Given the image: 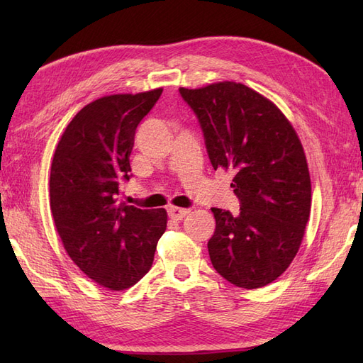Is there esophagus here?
<instances>
[{"mask_svg": "<svg viewBox=\"0 0 363 363\" xmlns=\"http://www.w3.org/2000/svg\"><path fill=\"white\" fill-rule=\"evenodd\" d=\"M188 213H189V208L174 207V206L168 207V215L171 219H174V221H180V219H183Z\"/></svg>", "mask_w": 363, "mask_h": 363, "instance_id": "1", "label": "esophagus"}]
</instances>
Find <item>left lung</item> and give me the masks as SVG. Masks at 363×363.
Returning <instances> with one entry per match:
<instances>
[{
	"mask_svg": "<svg viewBox=\"0 0 363 363\" xmlns=\"http://www.w3.org/2000/svg\"><path fill=\"white\" fill-rule=\"evenodd\" d=\"M179 92L199 118L213 169L235 174L240 212L212 208V265L235 286H265L291 265L309 221L312 188L301 142L280 108L242 83Z\"/></svg>",
	"mask_w": 363,
	"mask_h": 363,
	"instance_id": "1",
	"label": "left lung"
}]
</instances>
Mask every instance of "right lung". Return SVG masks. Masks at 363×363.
I'll return each mask as SVG.
<instances>
[{"instance_id": "add662e5", "label": "right lung", "mask_w": 363, "mask_h": 363, "mask_svg": "<svg viewBox=\"0 0 363 363\" xmlns=\"http://www.w3.org/2000/svg\"><path fill=\"white\" fill-rule=\"evenodd\" d=\"M163 89L98 98L77 113L59 140L50 175V206L69 257L111 291L136 284L150 271L164 208H138L118 200L131 179L136 128Z\"/></svg>"}]
</instances>
